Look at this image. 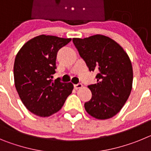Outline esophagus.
I'll list each match as a JSON object with an SVG mask.
<instances>
[{
  "label": "esophagus",
  "instance_id": "1",
  "mask_svg": "<svg viewBox=\"0 0 151 151\" xmlns=\"http://www.w3.org/2000/svg\"><path fill=\"white\" fill-rule=\"evenodd\" d=\"M82 87V83H78V84H76V85H74V88L76 89L81 88Z\"/></svg>",
  "mask_w": 151,
  "mask_h": 151
}]
</instances>
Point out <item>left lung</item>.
I'll use <instances>...</instances> for the list:
<instances>
[{
  "label": "left lung",
  "instance_id": "1",
  "mask_svg": "<svg viewBox=\"0 0 151 151\" xmlns=\"http://www.w3.org/2000/svg\"><path fill=\"white\" fill-rule=\"evenodd\" d=\"M73 41L89 70L97 72V83L88 86L92 97L85 103V110L98 119L114 116L127 101L132 88L129 56L115 41L101 35L73 38Z\"/></svg>",
  "mask_w": 151,
  "mask_h": 151
}]
</instances>
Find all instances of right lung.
<instances>
[{"mask_svg":"<svg viewBox=\"0 0 151 151\" xmlns=\"http://www.w3.org/2000/svg\"><path fill=\"white\" fill-rule=\"evenodd\" d=\"M71 40L41 35L27 41L17 54L13 66L15 87L31 113L41 117L57 113L73 91L71 82H62L60 78L52 80L57 52Z\"/></svg>","mask_w":151,"mask_h":151,"instance_id":"right-lung-1","label":"right lung"}]
</instances>
